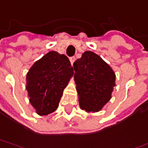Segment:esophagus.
<instances>
[{
    "label": "esophagus",
    "mask_w": 148,
    "mask_h": 148,
    "mask_svg": "<svg viewBox=\"0 0 148 148\" xmlns=\"http://www.w3.org/2000/svg\"><path fill=\"white\" fill-rule=\"evenodd\" d=\"M75 60H76V58H75V57H71V58H70V62H71V64H72V65H73Z\"/></svg>",
    "instance_id": "esophagus-1"
}]
</instances>
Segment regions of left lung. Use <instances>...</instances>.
Here are the masks:
<instances>
[{"label": "left lung", "mask_w": 148, "mask_h": 148, "mask_svg": "<svg viewBox=\"0 0 148 148\" xmlns=\"http://www.w3.org/2000/svg\"><path fill=\"white\" fill-rule=\"evenodd\" d=\"M74 80L82 110L97 112L111 99L116 75L102 58L91 51L82 53L73 63Z\"/></svg>", "instance_id": "obj_1"}]
</instances>
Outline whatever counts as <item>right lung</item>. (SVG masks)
<instances>
[{
  "label": "right lung",
  "mask_w": 148,
  "mask_h": 148,
  "mask_svg": "<svg viewBox=\"0 0 148 148\" xmlns=\"http://www.w3.org/2000/svg\"><path fill=\"white\" fill-rule=\"evenodd\" d=\"M73 73L68 58L56 51H50L35 62L27 73L26 90L36 113L45 116L57 109Z\"/></svg>",
  "instance_id": "1"
}]
</instances>
